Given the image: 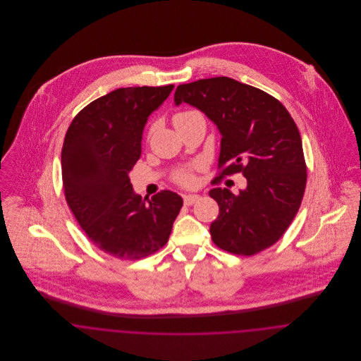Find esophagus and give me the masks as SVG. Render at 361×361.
I'll return each instance as SVG.
<instances>
[{
  "label": "esophagus",
  "instance_id": "esophagus-1",
  "mask_svg": "<svg viewBox=\"0 0 361 361\" xmlns=\"http://www.w3.org/2000/svg\"><path fill=\"white\" fill-rule=\"evenodd\" d=\"M199 199H200L199 195H186V196H183V202H185L186 206H193Z\"/></svg>",
  "mask_w": 361,
  "mask_h": 361
}]
</instances>
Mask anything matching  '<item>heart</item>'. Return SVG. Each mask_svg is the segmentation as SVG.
<instances>
[{
  "label": "heart",
  "instance_id": "1",
  "mask_svg": "<svg viewBox=\"0 0 361 361\" xmlns=\"http://www.w3.org/2000/svg\"><path fill=\"white\" fill-rule=\"evenodd\" d=\"M195 114H199L196 111H183V112H178L173 115L172 121H173V125H176L179 121L182 119H186ZM173 180L183 186V188H192L195 183H196V176H195V171L193 168H183V169H179L178 172H175L173 175Z\"/></svg>",
  "mask_w": 361,
  "mask_h": 361
}]
</instances>
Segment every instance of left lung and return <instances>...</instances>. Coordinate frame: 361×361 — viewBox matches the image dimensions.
Returning <instances> with one entry per match:
<instances>
[{"label":"left lung","mask_w":361,"mask_h":361,"mask_svg":"<svg viewBox=\"0 0 361 361\" xmlns=\"http://www.w3.org/2000/svg\"><path fill=\"white\" fill-rule=\"evenodd\" d=\"M175 104H190L216 125L221 139L219 178L242 172L239 195L214 188L219 215L212 242L222 250L253 256L276 243L296 216L306 189L307 166L299 129L288 109L257 87L219 76L176 87Z\"/></svg>","instance_id":"obj_1"}]
</instances>
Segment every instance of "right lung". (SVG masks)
Returning a JSON list of instances; mask_svg holds the SVG:
<instances>
[{
	"label": "right lung",
	"mask_w": 361,
	"mask_h": 361,
	"mask_svg": "<svg viewBox=\"0 0 361 361\" xmlns=\"http://www.w3.org/2000/svg\"><path fill=\"white\" fill-rule=\"evenodd\" d=\"M172 89H116L86 105L65 135L61 164L66 203L89 240L112 257L140 259L158 252L183 206L171 190L142 199L129 179L142 154L147 118Z\"/></svg>",
	"instance_id": "add662e5"
}]
</instances>
